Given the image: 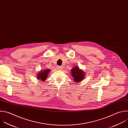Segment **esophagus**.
Wrapping results in <instances>:
<instances>
[{
    "label": "esophagus",
    "mask_w": 128,
    "mask_h": 128,
    "mask_svg": "<svg viewBox=\"0 0 128 128\" xmlns=\"http://www.w3.org/2000/svg\"><path fill=\"white\" fill-rule=\"evenodd\" d=\"M58 69L60 70H61L63 69V67L62 66H58Z\"/></svg>",
    "instance_id": "esophagus-1"
}]
</instances>
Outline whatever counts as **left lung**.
Wrapping results in <instances>:
<instances>
[{"mask_svg":"<svg viewBox=\"0 0 128 128\" xmlns=\"http://www.w3.org/2000/svg\"><path fill=\"white\" fill-rule=\"evenodd\" d=\"M71 72L72 75L75 82H80L84 78V72L82 70H79L78 67H75L74 68H73Z\"/></svg>","mask_w":128,"mask_h":128,"instance_id":"left-lung-1","label":"left lung"}]
</instances>
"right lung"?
<instances>
[{"label":"right lung","mask_w":128,"mask_h":128,"mask_svg":"<svg viewBox=\"0 0 128 128\" xmlns=\"http://www.w3.org/2000/svg\"><path fill=\"white\" fill-rule=\"evenodd\" d=\"M50 71V69H48L45 70L43 71L40 72V73H38V75H37V78L38 80L40 79L42 81L46 80L47 77V75L48 74Z\"/></svg>","instance_id":"add662e5"}]
</instances>
